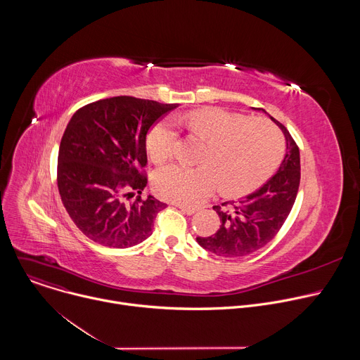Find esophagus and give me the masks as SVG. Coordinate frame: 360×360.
Masks as SVG:
<instances>
[{
	"instance_id": "esophagus-1",
	"label": "esophagus",
	"mask_w": 360,
	"mask_h": 360,
	"mask_svg": "<svg viewBox=\"0 0 360 360\" xmlns=\"http://www.w3.org/2000/svg\"><path fill=\"white\" fill-rule=\"evenodd\" d=\"M176 207H178L182 212H185L186 215H192V214L196 212V208H193V207H186V205H182V203H176Z\"/></svg>"
}]
</instances>
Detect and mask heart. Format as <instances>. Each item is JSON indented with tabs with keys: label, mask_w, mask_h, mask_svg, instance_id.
<instances>
[{
	"label": "heart",
	"mask_w": 360,
	"mask_h": 360,
	"mask_svg": "<svg viewBox=\"0 0 360 360\" xmlns=\"http://www.w3.org/2000/svg\"><path fill=\"white\" fill-rule=\"evenodd\" d=\"M176 122L207 142L199 167L171 164L155 175L158 193L169 200L196 205L218 185L228 196L259 186L282 160L285 142L276 125L264 118H248L221 108H202L178 115ZM178 132L172 120L153 125L146 136L152 161L172 157Z\"/></svg>",
	"instance_id": "1"
}]
</instances>
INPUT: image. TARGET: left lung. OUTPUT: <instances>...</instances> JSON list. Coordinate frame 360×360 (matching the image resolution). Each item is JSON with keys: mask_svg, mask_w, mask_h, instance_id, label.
Masks as SVG:
<instances>
[{"mask_svg": "<svg viewBox=\"0 0 360 360\" xmlns=\"http://www.w3.org/2000/svg\"><path fill=\"white\" fill-rule=\"evenodd\" d=\"M271 120L286 139V155L279 169L253 193L215 205L219 229L211 236L196 238L203 249L222 258H239L264 248L279 232L295 203L300 182L299 148L289 131L274 117Z\"/></svg>", "mask_w": 360, "mask_h": 360, "instance_id": "8db88e82", "label": "left lung"}]
</instances>
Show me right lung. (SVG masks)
I'll list each match as a JSON object with an SVG mask.
<instances>
[{
    "label": "right lung",
    "instance_id": "obj_1",
    "mask_svg": "<svg viewBox=\"0 0 360 360\" xmlns=\"http://www.w3.org/2000/svg\"><path fill=\"white\" fill-rule=\"evenodd\" d=\"M176 107L122 95L91 102L72 115L60 143L58 191L91 240L122 249L150 236L167 203L141 196L148 184L146 134Z\"/></svg>",
    "mask_w": 360,
    "mask_h": 360
}]
</instances>
